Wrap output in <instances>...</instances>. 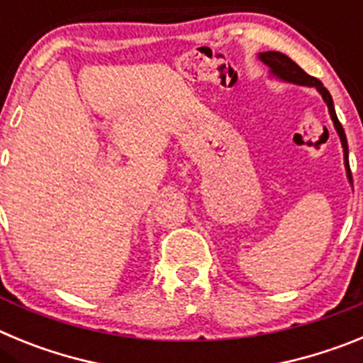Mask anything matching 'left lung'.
I'll return each instance as SVG.
<instances>
[{
    "label": "left lung",
    "mask_w": 363,
    "mask_h": 363,
    "mask_svg": "<svg viewBox=\"0 0 363 363\" xmlns=\"http://www.w3.org/2000/svg\"><path fill=\"white\" fill-rule=\"evenodd\" d=\"M258 60L269 67V74H271V78H277L284 83H293V85H300V86H314V89L320 92L322 99L325 101L327 108H329V116H331L333 123H335V129L340 136V142H342V149H344L345 171H347L349 184L352 185L351 169H349V160H347V156H349L347 138H345L344 127L340 125L338 116H336L335 104H333L331 94H329V91H327L325 86H323V83L320 82V79L309 76V74H307L303 69H300V67H298L289 56H285V54H281V52H274V50H269V52H259Z\"/></svg>",
    "instance_id": "8db88e82"
}]
</instances>
